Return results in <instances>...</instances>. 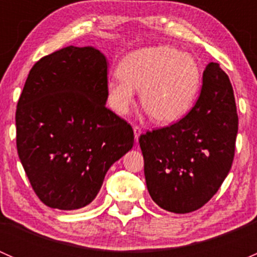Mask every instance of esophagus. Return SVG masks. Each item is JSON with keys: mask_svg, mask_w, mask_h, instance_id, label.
<instances>
[{"mask_svg": "<svg viewBox=\"0 0 257 257\" xmlns=\"http://www.w3.org/2000/svg\"><path fill=\"white\" fill-rule=\"evenodd\" d=\"M133 131H134V138H136V142H138L139 137H141L142 134V128L139 125H134Z\"/></svg>", "mask_w": 257, "mask_h": 257, "instance_id": "34e87169", "label": "esophagus"}]
</instances>
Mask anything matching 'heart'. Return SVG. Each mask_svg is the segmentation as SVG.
I'll use <instances>...</instances> for the list:
<instances>
[{"instance_id":"heart-1","label":"heart","mask_w":257,"mask_h":257,"mask_svg":"<svg viewBox=\"0 0 257 257\" xmlns=\"http://www.w3.org/2000/svg\"><path fill=\"white\" fill-rule=\"evenodd\" d=\"M116 73L105 87L108 105L125 115L134 104V89H141L142 105L159 124H172L190 112L203 79L198 61L170 46L131 52L119 62Z\"/></svg>"}]
</instances>
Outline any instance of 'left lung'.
Here are the masks:
<instances>
[{"label":"left lung","instance_id":"1","mask_svg":"<svg viewBox=\"0 0 257 257\" xmlns=\"http://www.w3.org/2000/svg\"><path fill=\"white\" fill-rule=\"evenodd\" d=\"M239 118L229 76L209 63L193 109L172 125L139 138L147 188L162 209L195 211L216 194L231 169Z\"/></svg>","mask_w":257,"mask_h":257}]
</instances>
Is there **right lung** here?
I'll return each instance as SVG.
<instances>
[{
  "label": "right lung",
  "mask_w": 257,
  "mask_h": 257,
  "mask_svg": "<svg viewBox=\"0 0 257 257\" xmlns=\"http://www.w3.org/2000/svg\"><path fill=\"white\" fill-rule=\"evenodd\" d=\"M107 58L62 48L31 68L16 109L21 163L45 205L76 210L94 200L108 169L133 148V128L105 107Z\"/></svg>",
  "instance_id": "1"
}]
</instances>
